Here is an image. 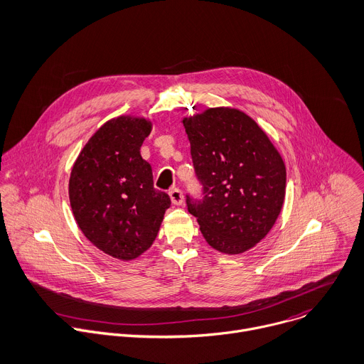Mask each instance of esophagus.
Returning <instances> with one entry per match:
<instances>
[{
    "instance_id": "obj_1",
    "label": "esophagus",
    "mask_w": 364,
    "mask_h": 364,
    "mask_svg": "<svg viewBox=\"0 0 364 364\" xmlns=\"http://www.w3.org/2000/svg\"><path fill=\"white\" fill-rule=\"evenodd\" d=\"M169 196H171V200L173 205H181L183 202V193L179 188H172L169 191Z\"/></svg>"
}]
</instances>
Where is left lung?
<instances>
[{
	"label": "left lung",
	"instance_id": "left-lung-1",
	"mask_svg": "<svg viewBox=\"0 0 364 364\" xmlns=\"http://www.w3.org/2000/svg\"><path fill=\"white\" fill-rule=\"evenodd\" d=\"M202 198L186 195L206 242L241 254L272 228L285 196V166L265 132L245 113L208 109L183 119Z\"/></svg>",
	"mask_w": 364,
	"mask_h": 364
}]
</instances>
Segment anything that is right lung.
Here are the masks:
<instances>
[{"mask_svg": "<svg viewBox=\"0 0 364 364\" xmlns=\"http://www.w3.org/2000/svg\"><path fill=\"white\" fill-rule=\"evenodd\" d=\"M151 130L146 119L109 120L71 169L68 196L79 228L99 250L123 261L154 244L171 206L169 195L154 188L152 168L140 156Z\"/></svg>", "mask_w": 364, "mask_h": 364, "instance_id": "add662e5", "label": "right lung"}]
</instances>
